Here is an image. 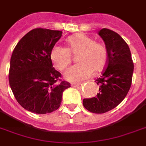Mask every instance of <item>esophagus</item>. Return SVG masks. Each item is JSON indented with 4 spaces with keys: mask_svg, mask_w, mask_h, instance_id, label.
I'll return each instance as SVG.
<instances>
[{
    "mask_svg": "<svg viewBox=\"0 0 146 146\" xmlns=\"http://www.w3.org/2000/svg\"><path fill=\"white\" fill-rule=\"evenodd\" d=\"M80 83H76V82L72 84V86H73V87H78V86H80Z\"/></svg>",
    "mask_w": 146,
    "mask_h": 146,
    "instance_id": "34e87169",
    "label": "esophagus"
}]
</instances>
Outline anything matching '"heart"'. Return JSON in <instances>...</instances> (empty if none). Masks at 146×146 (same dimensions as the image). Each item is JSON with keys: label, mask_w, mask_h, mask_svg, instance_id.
<instances>
[{"label": "heart", "mask_w": 146, "mask_h": 146, "mask_svg": "<svg viewBox=\"0 0 146 146\" xmlns=\"http://www.w3.org/2000/svg\"><path fill=\"white\" fill-rule=\"evenodd\" d=\"M68 48L55 46L50 52V59L54 66L59 70H64L72 60V54H77L78 63L70 66L64 73L69 81H80L92 75L94 69L99 71L108 61V52L101 43L95 42L84 34H76L68 38Z\"/></svg>", "instance_id": "1"}]
</instances>
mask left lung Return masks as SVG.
<instances>
[{
	"instance_id": "obj_1",
	"label": "left lung",
	"mask_w": 146,
	"mask_h": 146,
	"mask_svg": "<svg viewBox=\"0 0 146 146\" xmlns=\"http://www.w3.org/2000/svg\"><path fill=\"white\" fill-rule=\"evenodd\" d=\"M98 35L108 52L107 67L95 80L100 86L97 97L85 98L83 104L89 111L103 114L117 107L126 97L131 84L134 64L128 44L117 33L102 29Z\"/></svg>"
}]
</instances>
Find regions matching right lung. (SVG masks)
Segmentation results:
<instances>
[{
    "mask_svg": "<svg viewBox=\"0 0 146 146\" xmlns=\"http://www.w3.org/2000/svg\"><path fill=\"white\" fill-rule=\"evenodd\" d=\"M62 32L35 29L21 38L11 55L9 84L18 104L35 114H44L59 108L62 93L70 87L60 81L50 52Z\"/></svg>",
    "mask_w": 146,
    "mask_h": 146,
    "instance_id": "1",
    "label": "right lung"
}]
</instances>
